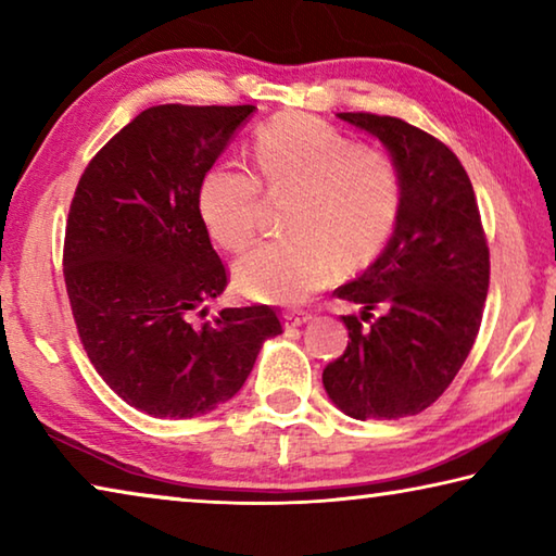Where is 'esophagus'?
Returning a JSON list of instances; mask_svg holds the SVG:
<instances>
[{
    "instance_id": "34e87169",
    "label": "esophagus",
    "mask_w": 556,
    "mask_h": 556,
    "mask_svg": "<svg viewBox=\"0 0 556 556\" xmlns=\"http://www.w3.org/2000/svg\"><path fill=\"white\" fill-rule=\"evenodd\" d=\"M314 318V314L312 312H304V308H299V312H287L285 314V328H299V326H304L306 321H312Z\"/></svg>"
}]
</instances>
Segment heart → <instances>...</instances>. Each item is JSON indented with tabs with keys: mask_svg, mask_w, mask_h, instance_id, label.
Instances as JSON below:
<instances>
[{
	"mask_svg": "<svg viewBox=\"0 0 556 556\" xmlns=\"http://www.w3.org/2000/svg\"><path fill=\"white\" fill-rule=\"evenodd\" d=\"M257 174L220 162L203 174L199 213L220 248L240 252L255 240L262 184L269 193L294 191L291 235L257 244L235 265L244 296L301 304L331 281L336 265H370L390 242L404 205L402 168L388 149L357 144L304 112L269 119L255 131Z\"/></svg>",
	"mask_w": 556,
	"mask_h": 556,
	"instance_id": "b5f03b06",
	"label": "heart"
}]
</instances>
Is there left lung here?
<instances>
[{"label": "left lung", "mask_w": 556, "mask_h": 556, "mask_svg": "<svg viewBox=\"0 0 556 556\" xmlns=\"http://www.w3.org/2000/svg\"><path fill=\"white\" fill-rule=\"evenodd\" d=\"M397 159L404 205L382 255L333 294L361 306L341 316L345 351L324 388L353 419L412 417L454 382L481 328L491 281L481 213L451 149L400 117L338 112Z\"/></svg>", "instance_id": "obj_1"}]
</instances>
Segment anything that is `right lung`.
Listing matches in <instances>:
<instances>
[{
    "mask_svg": "<svg viewBox=\"0 0 556 556\" xmlns=\"http://www.w3.org/2000/svg\"><path fill=\"white\" fill-rule=\"evenodd\" d=\"M252 105H156L90 159L71 201L63 277L80 343L129 407L191 419L228 402L262 343L271 306L223 308L228 287L199 213L203 174Z\"/></svg>",
    "mask_w": 556,
    "mask_h": 556,
    "instance_id": "add662e5",
    "label": "right lung"
}]
</instances>
